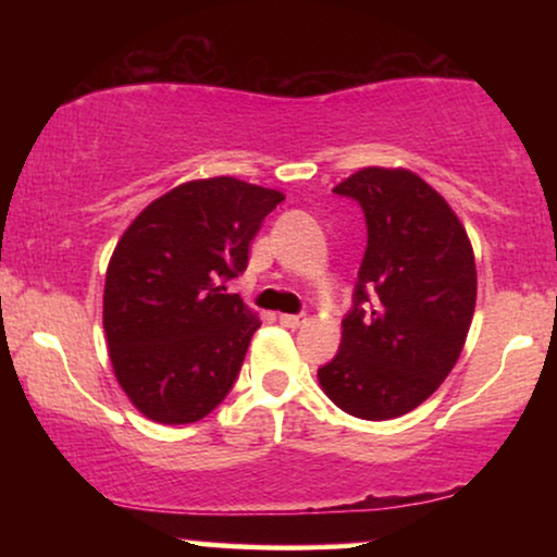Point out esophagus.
I'll list each match as a JSON object with an SVG mask.
<instances>
[{
  "mask_svg": "<svg viewBox=\"0 0 557 557\" xmlns=\"http://www.w3.org/2000/svg\"><path fill=\"white\" fill-rule=\"evenodd\" d=\"M280 322H283L285 327L296 330V327H304L306 317H304V314H280Z\"/></svg>",
  "mask_w": 557,
  "mask_h": 557,
  "instance_id": "esophagus-1",
  "label": "esophagus"
}]
</instances>
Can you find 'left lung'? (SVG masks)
Here are the masks:
<instances>
[{
  "instance_id": "left-lung-1",
  "label": "left lung",
  "mask_w": 557,
  "mask_h": 557,
  "mask_svg": "<svg viewBox=\"0 0 557 557\" xmlns=\"http://www.w3.org/2000/svg\"><path fill=\"white\" fill-rule=\"evenodd\" d=\"M361 203L367 253L343 319L341 350L317 372L356 419L413 411L461 356L476 306L474 248L430 183L403 168H363L335 185Z\"/></svg>"
}]
</instances>
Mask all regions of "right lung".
<instances>
[{
    "mask_svg": "<svg viewBox=\"0 0 557 557\" xmlns=\"http://www.w3.org/2000/svg\"><path fill=\"white\" fill-rule=\"evenodd\" d=\"M285 201L238 177L188 181L154 198L114 246L104 335L123 393L157 424H190L233 387L257 311L225 293L264 216Z\"/></svg>",
    "mask_w": 557,
    "mask_h": 557,
    "instance_id": "1",
    "label": "right lung"
}]
</instances>
